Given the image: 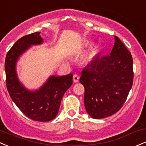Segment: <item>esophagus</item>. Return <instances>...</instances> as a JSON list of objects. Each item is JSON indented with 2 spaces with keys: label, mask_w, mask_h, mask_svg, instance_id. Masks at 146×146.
<instances>
[{
  "label": "esophagus",
  "mask_w": 146,
  "mask_h": 146,
  "mask_svg": "<svg viewBox=\"0 0 146 146\" xmlns=\"http://www.w3.org/2000/svg\"><path fill=\"white\" fill-rule=\"evenodd\" d=\"M79 79L80 77L78 74H75L74 76H73V82H78V81H79Z\"/></svg>",
  "instance_id": "obj_1"
}]
</instances>
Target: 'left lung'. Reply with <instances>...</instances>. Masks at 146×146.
<instances>
[{
	"label": "left lung",
	"mask_w": 146,
	"mask_h": 146,
	"mask_svg": "<svg viewBox=\"0 0 146 146\" xmlns=\"http://www.w3.org/2000/svg\"><path fill=\"white\" fill-rule=\"evenodd\" d=\"M115 40L110 54L97 55L82 70L80 78L85 87L86 110L94 119L117 113L133 85L132 56L117 36H115Z\"/></svg>",
	"instance_id": "1"
}]
</instances>
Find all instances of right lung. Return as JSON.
Returning <instances> with one entry per match:
<instances>
[{
    "label": "right lung",
    "instance_id": "1",
    "mask_svg": "<svg viewBox=\"0 0 146 146\" xmlns=\"http://www.w3.org/2000/svg\"><path fill=\"white\" fill-rule=\"evenodd\" d=\"M42 41L39 32L18 40L6 55L5 70L7 91L17 106L33 120L48 122L57 115L63 96L73 84V75L50 76L39 90L32 92L19 82L16 72L19 56L31 45H40Z\"/></svg>",
    "mask_w": 146,
    "mask_h": 146
}]
</instances>
